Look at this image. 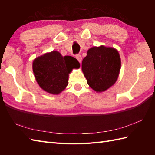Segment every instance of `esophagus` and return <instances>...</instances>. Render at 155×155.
Wrapping results in <instances>:
<instances>
[{
  "label": "esophagus",
  "mask_w": 155,
  "mask_h": 155,
  "mask_svg": "<svg viewBox=\"0 0 155 155\" xmlns=\"http://www.w3.org/2000/svg\"><path fill=\"white\" fill-rule=\"evenodd\" d=\"M76 58L78 59V61H79V63L81 62V61H82V57H81V55L80 54L76 55Z\"/></svg>",
  "instance_id": "obj_1"
}]
</instances>
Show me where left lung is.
<instances>
[{"mask_svg": "<svg viewBox=\"0 0 155 155\" xmlns=\"http://www.w3.org/2000/svg\"><path fill=\"white\" fill-rule=\"evenodd\" d=\"M82 71L88 85L96 92L111 87L118 78L121 59L118 50L104 45L88 49L82 61Z\"/></svg>", "mask_w": 155, "mask_h": 155, "instance_id": "left-lung-1", "label": "left lung"}]
</instances>
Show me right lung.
<instances>
[{"label":"right lung","instance_id":"obj_1","mask_svg":"<svg viewBox=\"0 0 155 155\" xmlns=\"http://www.w3.org/2000/svg\"><path fill=\"white\" fill-rule=\"evenodd\" d=\"M80 64L72 56H62L52 51L36 58L32 64L33 72L39 87L51 94H59L66 88L69 74Z\"/></svg>","mask_w":155,"mask_h":155}]
</instances>
